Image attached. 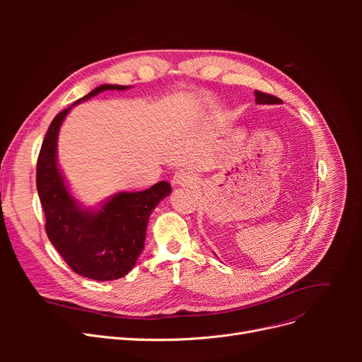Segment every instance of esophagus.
Segmentation results:
<instances>
[{"label": "esophagus", "instance_id": "34e87169", "mask_svg": "<svg viewBox=\"0 0 362 362\" xmlns=\"http://www.w3.org/2000/svg\"><path fill=\"white\" fill-rule=\"evenodd\" d=\"M194 181H196L194 175L190 170H187V169L178 170L177 173L173 175V178H172V184L173 185H192V184H194Z\"/></svg>", "mask_w": 362, "mask_h": 362}]
</instances>
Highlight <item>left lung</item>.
I'll return each mask as SVG.
<instances>
[{"label":"left lung","instance_id":"left-lung-1","mask_svg":"<svg viewBox=\"0 0 362 362\" xmlns=\"http://www.w3.org/2000/svg\"><path fill=\"white\" fill-rule=\"evenodd\" d=\"M255 103L257 104H281L282 101L276 96H272L267 93H262L259 90H255Z\"/></svg>","mask_w":362,"mask_h":362}]
</instances>
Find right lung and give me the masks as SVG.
Returning a JSON list of instances; mask_svg holds the SVG:
<instances>
[{
    "label": "right lung",
    "instance_id": "obj_1",
    "mask_svg": "<svg viewBox=\"0 0 362 362\" xmlns=\"http://www.w3.org/2000/svg\"><path fill=\"white\" fill-rule=\"evenodd\" d=\"M129 86L103 84L60 112L47 131L36 169V185L47 218V235L66 264L95 281L125 276L145 247L146 228L154 208L170 194L168 181L144 192H119L98 206H84L74 198L57 161V139L72 107L105 90H127Z\"/></svg>",
    "mask_w": 362,
    "mask_h": 362
}]
</instances>
